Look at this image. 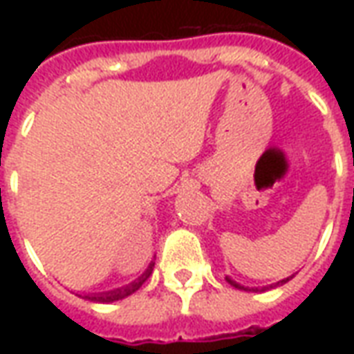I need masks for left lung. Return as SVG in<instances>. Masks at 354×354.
I'll use <instances>...</instances> for the list:
<instances>
[{"label":"left lung","mask_w":354,"mask_h":354,"mask_svg":"<svg viewBox=\"0 0 354 354\" xmlns=\"http://www.w3.org/2000/svg\"><path fill=\"white\" fill-rule=\"evenodd\" d=\"M290 279H292V277H288V279H284V281H279V282H274V284H271V286H263V288H261V292H263V290L274 288V286H279V284H284V282H286V281H290ZM225 281L230 282L231 286H235V288H239V290H248V288H245V286H241V284H239V282H235V281H233V279H230V277H225ZM252 290H254V288H252ZM254 292H258V288L254 290Z\"/></svg>","instance_id":"1"}]
</instances>
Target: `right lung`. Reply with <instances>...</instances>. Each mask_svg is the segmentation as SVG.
Listing matches in <instances>:
<instances>
[{
  "mask_svg": "<svg viewBox=\"0 0 354 354\" xmlns=\"http://www.w3.org/2000/svg\"><path fill=\"white\" fill-rule=\"evenodd\" d=\"M153 261L147 266V269L144 271V273L140 274L136 281H132L131 284H127V286H123V288H115V290H109V292H102V294H85V299H88V301H96V304H111V301H119V299H124V297H129L131 294H134L136 290L144 284V282L149 279V274H151V271H153Z\"/></svg>",
  "mask_w": 354,
  "mask_h": 354,
  "instance_id": "obj_1",
  "label": "right lung"
}]
</instances>
